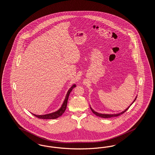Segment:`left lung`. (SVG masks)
I'll return each instance as SVG.
<instances>
[{"instance_id":"8db88e82","label":"left lung","mask_w":155,"mask_h":155,"mask_svg":"<svg viewBox=\"0 0 155 155\" xmlns=\"http://www.w3.org/2000/svg\"><path fill=\"white\" fill-rule=\"evenodd\" d=\"M136 98H137V97H136L135 99V100L134 101V102H132V103L130 105V106H128V107H127L125 110H124L123 111H122L121 113H118V114H101V113H97V112H96V111H95L93 109V108H91V107H90V108H91V111H92V112L94 113L95 115H96L97 116H98L99 117H103V118H109V117H117V116H119L120 115H122V114H123V113H125L126 111H127V110L129 108V107L131 106V105L132 103H134L135 101V100H136Z\"/></svg>"}]
</instances>
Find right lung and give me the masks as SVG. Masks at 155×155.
<instances>
[{"instance_id":"add662e5","label":"right lung","mask_w":155,"mask_h":155,"mask_svg":"<svg viewBox=\"0 0 155 155\" xmlns=\"http://www.w3.org/2000/svg\"><path fill=\"white\" fill-rule=\"evenodd\" d=\"M75 86H76V85L74 84L73 85H72V86L69 89L67 94L66 95L65 98L64 99V101L62 103L61 107L56 111L45 114V115H38L33 114H32L36 117H38L39 119H56L57 117H60L62 115V114L65 112L66 108V106H67V103H68V100L69 98V94L71 93V90L73 89Z\"/></svg>"}]
</instances>
